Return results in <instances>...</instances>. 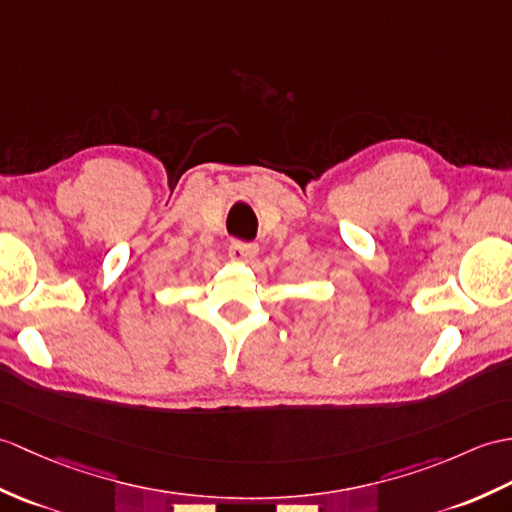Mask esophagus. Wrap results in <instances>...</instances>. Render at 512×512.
Returning <instances> with one entry per match:
<instances>
[{
  "label": "esophagus",
  "mask_w": 512,
  "mask_h": 512,
  "mask_svg": "<svg viewBox=\"0 0 512 512\" xmlns=\"http://www.w3.org/2000/svg\"><path fill=\"white\" fill-rule=\"evenodd\" d=\"M229 255H231V259L246 264V261H251L257 255V246L246 244V242H233L231 248H229Z\"/></svg>",
  "instance_id": "34e87169"
}]
</instances>
